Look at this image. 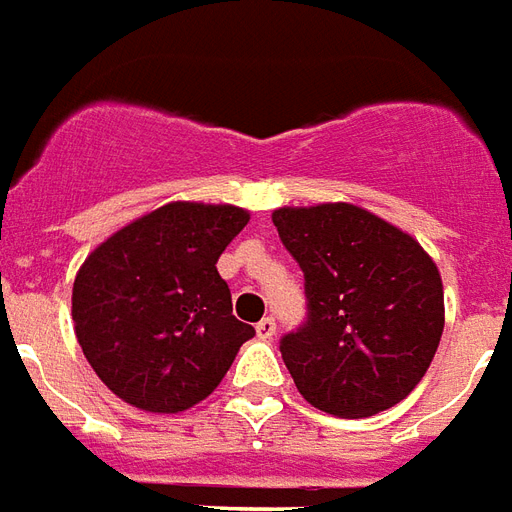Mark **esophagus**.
Segmentation results:
<instances>
[{"label": "esophagus", "instance_id": "34e87169", "mask_svg": "<svg viewBox=\"0 0 512 512\" xmlns=\"http://www.w3.org/2000/svg\"><path fill=\"white\" fill-rule=\"evenodd\" d=\"M255 328H257V336H260V339H274L276 320H274V317H263V320H260Z\"/></svg>", "mask_w": 512, "mask_h": 512}]
</instances>
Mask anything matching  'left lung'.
<instances>
[{
  "mask_svg": "<svg viewBox=\"0 0 512 512\" xmlns=\"http://www.w3.org/2000/svg\"><path fill=\"white\" fill-rule=\"evenodd\" d=\"M271 219L304 271L306 320L279 342L301 396L339 418H369L410 396L445 328L434 260L350 203L279 208Z\"/></svg>",
  "mask_w": 512,
  "mask_h": 512,
  "instance_id": "1",
  "label": "left lung"
}]
</instances>
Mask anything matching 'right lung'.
I'll list each match as a JSON object with an SVG mask.
<instances>
[{
	"instance_id": "right-lung-1",
	"label": "right lung",
	"mask_w": 512,
	"mask_h": 512,
	"mask_svg": "<svg viewBox=\"0 0 512 512\" xmlns=\"http://www.w3.org/2000/svg\"><path fill=\"white\" fill-rule=\"evenodd\" d=\"M249 214L168 203L121 227L86 257L73 285L86 361L132 407L181 412L217 388L255 336L233 317L217 260Z\"/></svg>"
}]
</instances>
